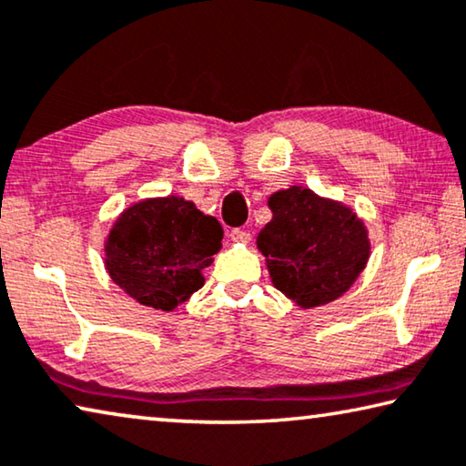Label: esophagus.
<instances>
[{"mask_svg": "<svg viewBox=\"0 0 466 466\" xmlns=\"http://www.w3.org/2000/svg\"><path fill=\"white\" fill-rule=\"evenodd\" d=\"M228 238H231L233 243H248L249 241V231H246V228H231Z\"/></svg>", "mask_w": 466, "mask_h": 466, "instance_id": "obj_1", "label": "esophagus"}]
</instances>
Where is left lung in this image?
Here are the masks:
<instances>
[{
    "label": "left lung",
    "instance_id": "8db88e82",
    "mask_svg": "<svg viewBox=\"0 0 466 466\" xmlns=\"http://www.w3.org/2000/svg\"><path fill=\"white\" fill-rule=\"evenodd\" d=\"M270 223L258 233L275 288L299 308L341 298L367 267L369 231L362 218L338 199L293 185L268 198Z\"/></svg>",
    "mask_w": 466,
    "mask_h": 466
}]
</instances>
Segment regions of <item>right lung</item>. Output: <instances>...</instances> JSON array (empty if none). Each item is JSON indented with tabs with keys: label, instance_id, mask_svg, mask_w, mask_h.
I'll list each match as a JSON object with an SVG mask.
<instances>
[{
	"label": "right lung",
	"instance_id": "add662e5",
	"mask_svg": "<svg viewBox=\"0 0 466 466\" xmlns=\"http://www.w3.org/2000/svg\"><path fill=\"white\" fill-rule=\"evenodd\" d=\"M223 227L178 196L147 198L114 220L104 264L114 283L141 306L173 312L204 285Z\"/></svg>",
	"mask_w": 466,
	"mask_h": 466
}]
</instances>
